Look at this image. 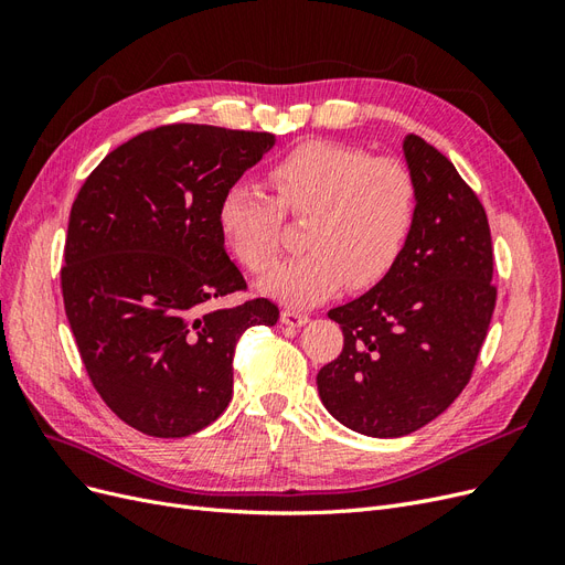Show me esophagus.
<instances>
[{
  "label": "esophagus",
  "mask_w": 565,
  "mask_h": 565,
  "mask_svg": "<svg viewBox=\"0 0 565 565\" xmlns=\"http://www.w3.org/2000/svg\"><path fill=\"white\" fill-rule=\"evenodd\" d=\"M280 320H282V324H287V328H301V324H306L309 322V316L306 313H301V311H282L280 313Z\"/></svg>",
  "instance_id": "34e87169"
}]
</instances>
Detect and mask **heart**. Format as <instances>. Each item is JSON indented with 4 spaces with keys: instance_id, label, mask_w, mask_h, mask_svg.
<instances>
[{
    "instance_id": "1",
    "label": "heart",
    "mask_w": 565,
    "mask_h": 565,
    "mask_svg": "<svg viewBox=\"0 0 565 565\" xmlns=\"http://www.w3.org/2000/svg\"><path fill=\"white\" fill-rule=\"evenodd\" d=\"M273 198L252 183H231L216 207L221 241L249 273H266L282 247V214L303 221L299 259L262 282L266 295L311 306L349 289L377 285L398 262L415 224L417 183L396 158L309 141L268 169Z\"/></svg>"
}]
</instances>
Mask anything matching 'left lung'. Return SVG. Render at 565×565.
Returning a JSON list of instances; mask_svg holds the SVG:
<instances>
[{
  "label": "left lung",
  "instance_id": "8db88e82",
  "mask_svg": "<svg viewBox=\"0 0 565 565\" xmlns=\"http://www.w3.org/2000/svg\"><path fill=\"white\" fill-rule=\"evenodd\" d=\"M417 183L413 231L370 292L328 316L344 349L318 372L328 413L372 438L422 429L471 380L498 289L481 200L455 164L415 134L403 141Z\"/></svg>",
  "mask_w": 565,
  "mask_h": 565
}]
</instances>
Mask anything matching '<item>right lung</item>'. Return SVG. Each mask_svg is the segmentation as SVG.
I'll return each instance as SVG.
<instances>
[{
	"instance_id": "add662e5",
	"label": "right lung",
	"mask_w": 565,
	"mask_h": 565,
	"mask_svg": "<svg viewBox=\"0 0 565 565\" xmlns=\"http://www.w3.org/2000/svg\"><path fill=\"white\" fill-rule=\"evenodd\" d=\"M276 146L268 131L164 125L115 148L84 181L65 237L61 289L98 396L156 438L210 426L233 396V353L278 306L247 299L216 226L226 188Z\"/></svg>"
}]
</instances>
